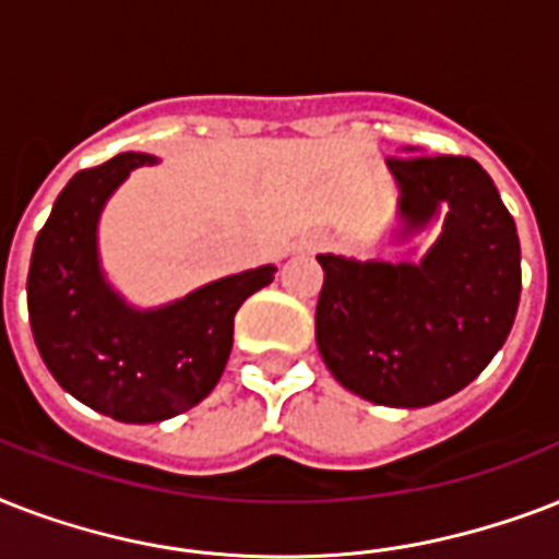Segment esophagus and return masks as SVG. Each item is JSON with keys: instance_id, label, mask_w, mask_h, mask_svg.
Listing matches in <instances>:
<instances>
[{"instance_id": "34e87169", "label": "esophagus", "mask_w": 559, "mask_h": 559, "mask_svg": "<svg viewBox=\"0 0 559 559\" xmlns=\"http://www.w3.org/2000/svg\"><path fill=\"white\" fill-rule=\"evenodd\" d=\"M296 249L301 254H316V252H322V249H324V240H322V237H305V240H301Z\"/></svg>"}]
</instances>
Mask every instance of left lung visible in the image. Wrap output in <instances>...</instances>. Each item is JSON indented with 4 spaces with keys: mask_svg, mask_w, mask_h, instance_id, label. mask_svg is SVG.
Wrapping results in <instances>:
<instances>
[{
    "mask_svg": "<svg viewBox=\"0 0 559 559\" xmlns=\"http://www.w3.org/2000/svg\"><path fill=\"white\" fill-rule=\"evenodd\" d=\"M389 170L397 186L391 243H412L438 219L441 235L417 263L319 254L316 345L362 400L424 408L469 385L508 340L522 289L520 237L478 162L415 156L389 159Z\"/></svg>",
    "mask_w": 559,
    "mask_h": 559,
    "instance_id": "left-lung-1",
    "label": "left lung"
}]
</instances>
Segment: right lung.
<instances>
[{"mask_svg":"<svg viewBox=\"0 0 559 559\" xmlns=\"http://www.w3.org/2000/svg\"><path fill=\"white\" fill-rule=\"evenodd\" d=\"M144 165L159 159L118 153L74 174L28 270V319L46 368L72 397L121 424H159L209 397L231 354L235 313L278 272L266 263L168 305H130L104 272L98 223L109 197Z\"/></svg>","mask_w":559,"mask_h":559,"instance_id":"1","label":"right lung"}]
</instances>
